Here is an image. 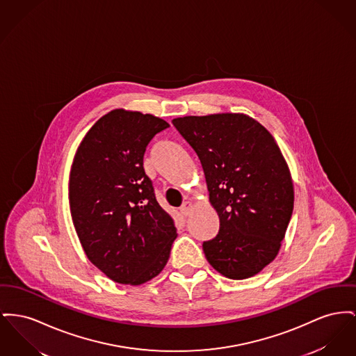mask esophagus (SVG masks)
Listing matches in <instances>:
<instances>
[{
  "instance_id": "obj_1",
  "label": "esophagus",
  "mask_w": 356,
  "mask_h": 356,
  "mask_svg": "<svg viewBox=\"0 0 356 356\" xmlns=\"http://www.w3.org/2000/svg\"><path fill=\"white\" fill-rule=\"evenodd\" d=\"M193 204L191 203V202H187L186 204H183V207L180 209V212H181V215H184V216H188L192 213V211H193Z\"/></svg>"
}]
</instances>
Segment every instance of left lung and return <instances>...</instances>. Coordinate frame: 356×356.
Listing matches in <instances>:
<instances>
[{"mask_svg": "<svg viewBox=\"0 0 356 356\" xmlns=\"http://www.w3.org/2000/svg\"><path fill=\"white\" fill-rule=\"evenodd\" d=\"M196 152L219 216L203 242L209 265L231 280L261 272L277 257L293 212L292 177L272 134L245 114L172 121Z\"/></svg>", "mask_w": 356, "mask_h": 356, "instance_id": "1", "label": "left lung"}]
</instances>
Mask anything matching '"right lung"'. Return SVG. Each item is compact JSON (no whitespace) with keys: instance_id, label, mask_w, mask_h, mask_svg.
<instances>
[{"instance_id":"obj_1","label":"right lung","mask_w":356,"mask_h":356,"mask_svg":"<svg viewBox=\"0 0 356 356\" xmlns=\"http://www.w3.org/2000/svg\"><path fill=\"white\" fill-rule=\"evenodd\" d=\"M169 124L117 108L87 131L70 172V209L87 258L118 282L141 285L167 265L173 219L144 169L152 138Z\"/></svg>"}]
</instances>
